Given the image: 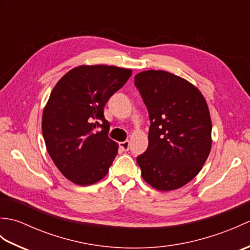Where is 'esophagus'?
I'll use <instances>...</instances> for the list:
<instances>
[{
    "instance_id": "1",
    "label": "esophagus",
    "mask_w": 250,
    "mask_h": 250,
    "mask_svg": "<svg viewBox=\"0 0 250 250\" xmlns=\"http://www.w3.org/2000/svg\"><path fill=\"white\" fill-rule=\"evenodd\" d=\"M119 148L122 151H128L130 149V142L129 141L120 142L119 143Z\"/></svg>"
}]
</instances>
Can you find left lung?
I'll list each match as a JSON object with an SVG mask.
<instances>
[{
  "label": "left lung",
  "mask_w": 250,
  "mask_h": 250,
  "mask_svg": "<svg viewBox=\"0 0 250 250\" xmlns=\"http://www.w3.org/2000/svg\"><path fill=\"white\" fill-rule=\"evenodd\" d=\"M134 84L149 115L148 147L137 156L142 176L160 191L178 189L193 179L211 147L209 110L201 92L166 71H145Z\"/></svg>",
  "instance_id": "1"
}]
</instances>
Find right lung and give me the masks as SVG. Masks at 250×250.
Here are the masks:
<instances>
[{"label": "right lung", "mask_w": 250, "mask_h": 250, "mask_svg": "<svg viewBox=\"0 0 250 250\" xmlns=\"http://www.w3.org/2000/svg\"><path fill=\"white\" fill-rule=\"evenodd\" d=\"M131 74L128 68L83 65L66 73L52 90L42 131L52 161L74 184L91 185L107 174L118 144L108 137L104 106Z\"/></svg>", "instance_id": "obj_1"}]
</instances>
